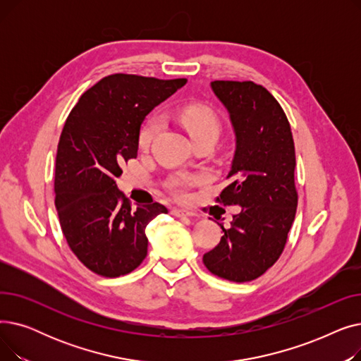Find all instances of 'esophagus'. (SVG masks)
Wrapping results in <instances>:
<instances>
[{"instance_id":"obj_1","label":"esophagus","mask_w":361,"mask_h":361,"mask_svg":"<svg viewBox=\"0 0 361 361\" xmlns=\"http://www.w3.org/2000/svg\"><path fill=\"white\" fill-rule=\"evenodd\" d=\"M173 215L181 218V216H195L196 214H193V212H190V211H185V209H174V211H173Z\"/></svg>"}]
</instances>
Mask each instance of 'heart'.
Returning a JSON list of instances; mask_svg holds the SVG:
<instances>
[{"label":"heart","mask_w":361,"mask_h":361,"mask_svg":"<svg viewBox=\"0 0 361 361\" xmlns=\"http://www.w3.org/2000/svg\"><path fill=\"white\" fill-rule=\"evenodd\" d=\"M176 118L187 130V133L192 136L195 142L203 137H211V136L218 139L222 128L218 114L211 106L203 105V104H188V105L180 106L176 111ZM159 128H161L159 120L157 118L149 120L139 133V139H137L139 147L143 150L147 149L150 143L154 142L155 136L158 135ZM190 183H192L190 178L177 177L174 180H171L169 188L176 197L184 199L185 188Z\"/></svg>","instance_id":"1"}]
</instances>
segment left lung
<instances>
[{
    "label": "left lung",
    "instance_id": "1",
    "mask_svg": "<svg viewBox=\"0 0 361 361\" xmlns=\"http://www.w3.org/2000/svg\"><path fill=\"white\" fill-rule=\"evenodd\" d=\"M218 99L228 109L235 154L216 202L241 206L219 244L203 255L204 267L233 282H249L279 259L295 218V149L288 118L279 102L253 82L215 80Z\"/></svg>",
    "mask_w": 361,
    "mask_h": 361
}]
</instances>
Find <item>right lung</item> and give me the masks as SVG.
Listing matches in <instances>:
<instances>
[{
  "instance_id": "right-lung-1",
  "label": "right lung",
  "mask_w": 361,
  "mask_h": 361,
  "mask_svg": "<svg viewBox=\"0 0 361 361\" xmlns=\"http://www.w3.org/2000/svg\"><path fill=\"white\" fill-rule=\"evenodd\" d=\"M185 82L111 74L68 114L56 149L55 207L68 247L94 274L135 271L147 255V224L168 212L157 202L131 207L116 178L137 157L145 117Z\"/></svg>"
}]
</instances>
